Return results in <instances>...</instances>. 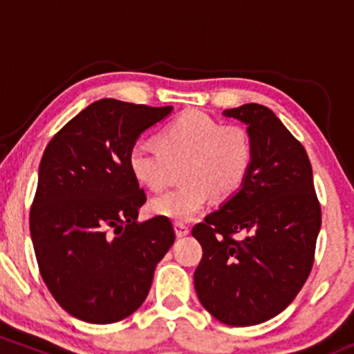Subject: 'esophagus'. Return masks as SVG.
<instances>
[{
    "instance_id": "34e87169",
    "label": "esophagus",
    "mask_w": 354,
    "mask_h": 354,
    "mask_svg": "<svg viewBox=\"0 0 354 354\" xmlns=\"http://www.w3.org/2000/svg\"><path fill=\"white\" fill-rule=\"evenodd\" d=\"M174 231H176V236L183 238L189 233V226L186 225V223L178 221V223H174Z\"/></svg>"
}]
</instances>
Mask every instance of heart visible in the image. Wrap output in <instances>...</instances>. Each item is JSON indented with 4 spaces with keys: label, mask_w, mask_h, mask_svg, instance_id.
Wrapping results in <instances>:
<instances>
[{
    "label": "heart",
    "mask_w": 354,
    "mask_h": 354,
    "mask_svg": "<svg viewBox=\"0 0 354 354\" xmlns=\"http://www.w3.org/2000/svg\"><path fill=\"white\" fill-rule=\"evenodd\" d=\"M160 143L138 141L129 151V168L141 185L163 189L174 166L183 183L151 201V211L173 221H189L208 205L211 194L230 198L243 188L254 161L250 131L223 124L200 109H188L160 131Z\"/></svg>",
    "instance_id": "obj_1"
}]
</instances>
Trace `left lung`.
Listing matches in <instances>:
<instances>
[{
    "instance_id": "obj_1",
    "label": "left lung",
    "mask_w": 354,
    "mask_h": 354,
    "mask_svg": "<svg viewBox=\"0 0 354 354\" xmlns=\"http://www.w3.org/2000/svg\"><path fill=\"white\" fill-rule=\"evenodd\" d=\"M223 115L248 124L254 161L243 188L193 226L203 248L194 288L221 323L253 326L279 315L306 283L321 206L306 149L270 108L250 103Z\"/></svg>"
}]
</instances>
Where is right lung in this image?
Listing matches in <instances>:
<instances>
[{"mask_svg": "<svg viewBox=\"0 0 354 354\" xmlns=\"http://www.w3.org/2000/svg\"><path fill=\"white\" fill-rule=\"evenodd\" d=\"M171 109L95 101L44 149L31 239L48 290L75 318L109 324L135 313L173 246L169 218L136 221L146 193L129 168L141 133Z\"/></svg>", "mask_w": 354, "mask_h": 354, "instance_id": "right-lung-1", "label": "right lung"}]
</instances>
